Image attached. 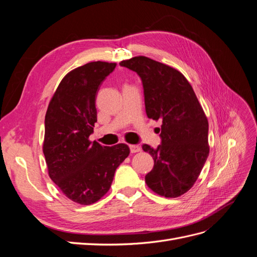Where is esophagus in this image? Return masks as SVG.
<instances>
[{
  "label": "esophagus",
  "mask_w": 257,
  "mask_h": 257,
  "mask_svg": "<svg viewBox=\"0 0 257 257\" xmlns=\"http://www.w3.org/2000/svg\"><path fill=\"white\" fill-rule=\"evenodd\" d=\"M130 150L132 153H136L142 150V148L139 147L138 145H130Z\"/></svg>",
  "instance_id": "1"
}]
</instances>
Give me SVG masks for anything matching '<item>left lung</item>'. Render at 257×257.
Masks as SVG:
<instances>
[{"mask_svg": "<svg viewBox=\"0 0 257 257\" xmlns=\"http://www.w3.org/2000/svg\"><path fill=\"white\" fill-rule=\"evenodd\" d=\"M142 78L146 112L161 120L162 144L144 145L154 166L145 180L161 196L175 198L188 192L209 155L208 120L192 85L176 68L144 56L121 61Z\"/></svg>", "mask_w": 257, "mask_h": 257, "instance_id": "left-lung-1", "label": "left lung"}]
</instances>
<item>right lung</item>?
I'll list each match as a JSON object with an SVG mask.
<instances>
[{
	"label": "right lung",
	"mask_w": 257,
	"mask_h": 257,
	"mask_svg": "<svg viewBox=\"0 0 257 257\" xmlns=\"http://www.w3.org/2000/svg\"><path fill=\"white\" fill-rule=\"evenodd\" d=\"M116 63L90 62L64 76L45 116L43 152L48 175L64 195L80 205L96 203L109 191L115 169L130 154L125 144L90 142L97 121L99 85Z\"/></svg>",
	"instance_id": "obj_1"
}]
</instances>
